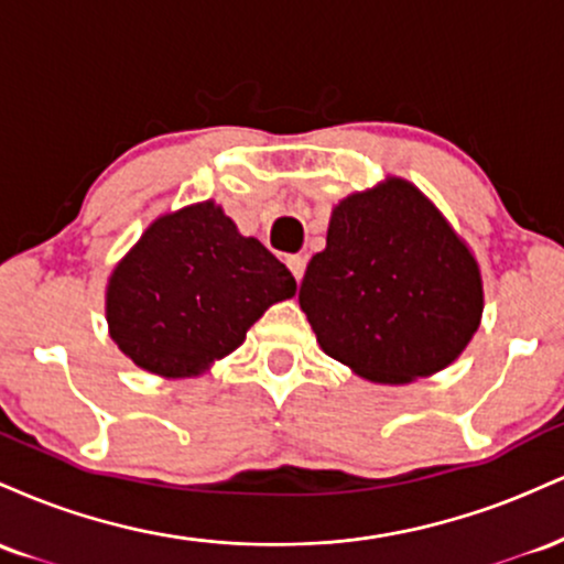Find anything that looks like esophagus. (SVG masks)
Here are the masks:
<instances>
[{"instance_id":"1","label":"esophagus","mask_w":564,"mask_h":564,"mask_svg":"<svg viewBox=\"0 0 564 564\" xmlns=\"http://www.w3.org/2000/svg\"><path fill=\"white\" fill-rule=\"evenodd\" d=\"M286 264H289L291 275L296 278V283H302V278H304V268H307V260H304L302 254H294V257H289Z\"/></svg>"}]
</instances>
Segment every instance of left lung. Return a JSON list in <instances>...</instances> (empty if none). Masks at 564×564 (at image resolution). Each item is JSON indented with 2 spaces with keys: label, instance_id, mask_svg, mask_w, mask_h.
Here are the masks:
<instances>
[{
  "label": "left lung",
  "instance_id": "1",
  "mask_svg": "<svg viewBox=\"0 0 564 564\" xmlns=\"http://www.w3.org/2000/svg\"><path fill=\"white\" fill-rule=\"evenodd\" d=\"M300 307L328 358L373 384H408L467 349L482 321V273L443 212L387 177L334 206Z\"/></svg>",
  "mask_w": 564,
  "mask_h": 564
}]
</instances>
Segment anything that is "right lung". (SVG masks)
Returning <instances> with one entry per match:
<instances>
[{
  "label": "right lung",
  "instance_id": "add662e5",
  "mask_svg": "<svg viewBox=\"0 0 564 564\" xmlns=\"http://www.w3.org/2000/svg\"><path fill=\"white\" fill-rule=\"evenodd\" d=\"M296 281L215 200L166 212L116 262L106 286L108 334L134 366L164 379L198 377L243 345Z\"/></svg>",
  "mask_w": 564,
  "mask_h": 564
}]
</instances>
